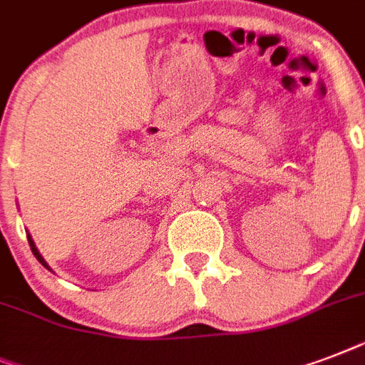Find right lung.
<instances>
[{
    "label": "right lung",
    "instance_id": "add662e5",
    "mask_svg": "<svg viewBox=\"0 0 365 365\" xmlns=\"http://www.w3.org/2000/svg\"><path fill=\"white\" fill-rule=\"evenodd\" d=\"M28 242H30V248H31V252H34V255H36V257H37V261H39V263H41V265L45 267V269H48V271H53V269H51V267H48L47 261L43 259V255L39 254V250H37L36 242H34V239H31L30 235H28Z\"/></svg>",
    "mask_w": 365,
    "mask_h": 365
}]
</instances>
